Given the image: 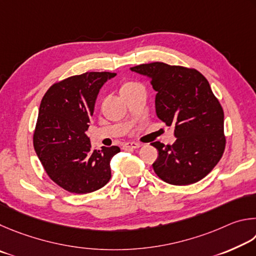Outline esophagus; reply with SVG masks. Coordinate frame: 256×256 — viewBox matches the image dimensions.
<instances>
[{
    "mask_svg": "<svg viewBox=\"0 0 256 256\" xmlns=\"http://www.w3.org/2000/svg\"><path fill=\"white\" fill-rule=\"evenodd\" d=\"M140 144H138V142H126V144L122 145V148L124 150H136V148H140Z\"/></svg>",
    "mask_w": 256,
    "mask_h": 256,
    "instance_id": "1",
    "label": "esophagus"
}]
</instances>
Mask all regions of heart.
Returning a JSON list of instances; mask_svg holds the SVG:
<instances>
[{"mask_svg": "<svg viewBox=\"0 0 256 256\" xmlns=\"http://www.w3.org/2000/svg\"><path fill=\"white\" fill-rule=\"evenodd\" d=\"M137 86H140V84L136 83V82H126V83L121 85L120 91H121V93L127 92V91H130V90H132V88H137Z\"/></svg>", "mask_w": 256, "mask_h": 256, "instance_id": "1", "label": "heart"}]
</instances>
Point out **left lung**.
I'll list each match as a JSON object with an SVG mask.
<instances>
[{
    "label": "left lung",
    "mask_w": 256,
    "mask_h": 256,
    "mask_svg": "<svg viewBox=\"0 0 256 256\" xmlns=\"http://www.w3.org/2000/svg\"><path fill=\"white\" fill-rule=\"evenodd\" d=\"M130 70L150 78L158 92L156 114L168 126H176L172 145L152 142L158 150L155 173L173 186L200 181L216 166L226 146L224 110L207 78L194 68L160 62Z\"/></svg>",
    "instance_id": "8db88e82"
}]
</instances>
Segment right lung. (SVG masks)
Returning a JSON list of instances; mask_svg holds the SVG:
<instances>
[{
	"mask_svg": "<svg viewBox=\"0 0 256 256\" xmlns=\"http://www.w3.org/2000/svg\"><path fill=\"white\" fill-rule=\"evenodd\" d=\"M116 73L86 72L54 83L40 103L34 147L50 180L70 194L104 186L118 146L92 150L86 135L98 93Z\"/></svg>",
	"mask_w": 256,
	"mask_h": 256,
	"instance_id": "add662e5",
	"label": "right lung"
}]
</instances>
